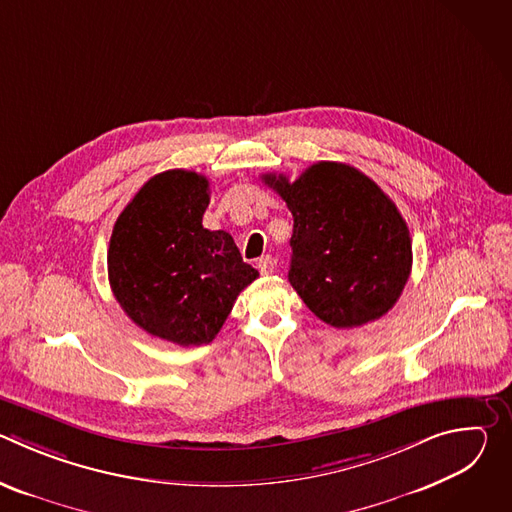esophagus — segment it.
<instances>
[{
  "instance_id": "1",
  "label": "esophagus",
  "mask_w": 512,
  "mask_h": 512,
  "mask_svg": "<svg viewBox=\"0 0 512 512\" xmlns=\"http://www.w3.org/2000/svg\"><path fill=\"white\" fill-rule=\"evenodd\" d=\"M273 267H275V261H273L269 255H265V257H261V259L257 261V269H259L261 275H271V273H273Z\"/></svg>"
}]
</instances>
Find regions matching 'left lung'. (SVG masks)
<instances>
[{"label": "left lung", "instance_id": "left-lung-1", "mask_svg": "<svg viewBox=\"0 0 512 512\" xmlns=\"http://www.w3.org/2000/svg\"><path fill=\"white\" fill-rule=\"evenodd\" d=\"M294 216L289 283L334 328L385 316L409 279L413 251L395 202L362 172L318 162L298 180L265 174Z\"/></svg>", "mask_w": 512, "mask_h": 512}]
</instances>
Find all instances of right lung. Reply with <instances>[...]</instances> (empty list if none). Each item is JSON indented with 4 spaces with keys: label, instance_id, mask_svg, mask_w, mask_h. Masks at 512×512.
I'll return each instance as SVG.
<instances>
[{
    "label": "right lung",
    "instance_id": "add662e5",
    "mask_svg": "<svg viewBox=\"0 0 512 512\" xmlns=\"http://www.w3.org/2000/svg\"><path fill=\"white\" fill-rule=\"evenodd\" d=\"M208 180L168 170L119 214L107 251L113 296L148 334L180 346L212 342L241 291L259 277L233 237L202 227Z\"/></svg>",
    "mask_w": 512,
    "mask_h": 512
}]
</instances>
